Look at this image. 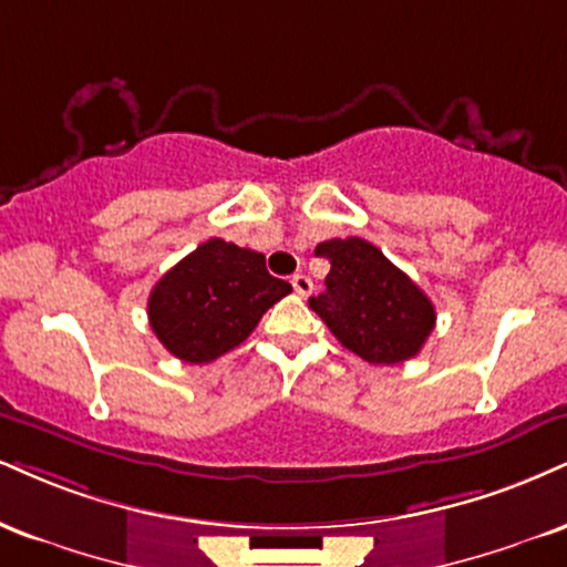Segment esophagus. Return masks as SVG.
Segmentation results:
<instances>
[{"instance_id":"esophagus-1","label":"esophagus","mask_w":567,"mask_h":567,"mask_svg":"<svg viewBox=\"0 0 567 567\" xmlns=\"http://www.w3.org/2000/svg\"><path fill=\"white\" fill-rule=\"evenodd\" d=\"M290 282H292V290H296V296H301V298L309 296L311 288H313V285H311V279L306 277V275H296V277L290 279Z\"/></svg>"}]
</instances>
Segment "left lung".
Returning <instances> with one entry per match:
<instances>
[{
    "mask_svg": "<svg viewBox=\"0 0 567 567\" xmlns=\"http://www.w3.org/2000/svg\"><path fill=\"white\" fill-rule=\"evenodd\" d=\"M313 254L330 261V275L309 306L346 349L370 364L417 357L435 327V309L383 250L361 237H336Z\"/></svg>",
    "mask_w": 567,
    "mask_h": 567,
    "instance_id": "8db88e82",
    "label": "left lung"
}]
</instances>
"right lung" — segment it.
Returning a JSON list of instances; mask_svg holds the SVG:
<instances>
[{"mask_svg": "<svg viewBox=\"0 0 567 567\" xmlns=\"http://www.w3.org/2000/svg\"><path fill=\"white\" fill-rule=\"evenodd\" d=\"M290 290L266 271L264 254L214 237L158 279L147 301L150 327L176 359L208 364L237 349Z\"/></svg>", "mask_w": 567, "mask_h": 567, "instance_id": "add662e5", "label": "right lung"}]
</instances>
